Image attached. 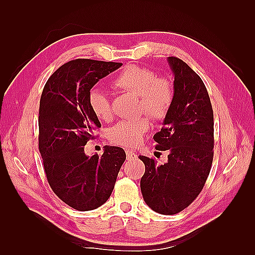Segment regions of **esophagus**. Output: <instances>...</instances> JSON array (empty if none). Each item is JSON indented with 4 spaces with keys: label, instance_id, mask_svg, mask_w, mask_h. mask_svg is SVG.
<instances>
[{
    "label": "esophagus",
    "instance_id": "1",
    "mask_svg": "<svg viewBox=\"0 0 255 255\" xmlns=\"http://www.w3.org/2000/svg\"><path fill=\"white\" fill-rule=\"evenodd\" d=\"M126 158L128 161H131L137 158V154L132 150H126Z\"/></svg>",
    "mask_w": 255,
    "mask_h": 255
}]
</instances>
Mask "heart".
<instances>
[{"label":"heart","mask_w":255,"mask_h":255,"mask_svg":"<svg viewBox=\"0 0 255 255\" xmlns=\"http://www.w3.org/2000/svg\"><path fill=\"white\" fill-rule=\"evenodd\" d=\"M112 84L125 93L138 96V114H145L154 121L164 119L174 101V89L171 81L164 77H156L152 70L144 67L127 66L116 75ZM89 104L97 118L104 122L112 121V104L104 92L92 90L89 94ZM149 128L150 122L147 117L123 121L111 128L108 137L113 143L132 148L141 141Z\"/></svg>","instance_id":"obj_1"}]
</instances>
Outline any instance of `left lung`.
Masks as SVG:
<instances>
[{
	"label": "left lung",
	"instance_id": "8db88e82",
	"mask_svg": "<svg viewBox=\"0 0 255 255\" xmlns=\"http://www.w3.org/2000/svg\"><path fill=\"white\" fill-rule=\"evenodd\" d=\"M167 61L174 73V101L153 139L167 151V162L139 155L145 171L140 188L145 204L162 215H175L202 192L214 158V112L207 89L192 68L176 57Z\"/></svg>",
	"mask_w": 255,
	"mask_h": 255
}]
</instances>
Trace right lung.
I'll return each instance as SVG.
<instances>
[{"mask_svg": "<svg viewBox=\"0 0 255 255\" xmlns=\"http://www.w3.org/2000/svg\"><path fill=\"white\" fill-rule=\"evenodd\" d=\"M123 63L75 59L48 79L39 105V152L51 189L80 211L93 210L110 198L126 153L105 147L88 156L84 145L101 123L89 104L91 89Z\"/></svg>", "mask_w": 255, "mask_h": 255, "instance_id": "add662e5", "label": "right lung"}]
</instances>
